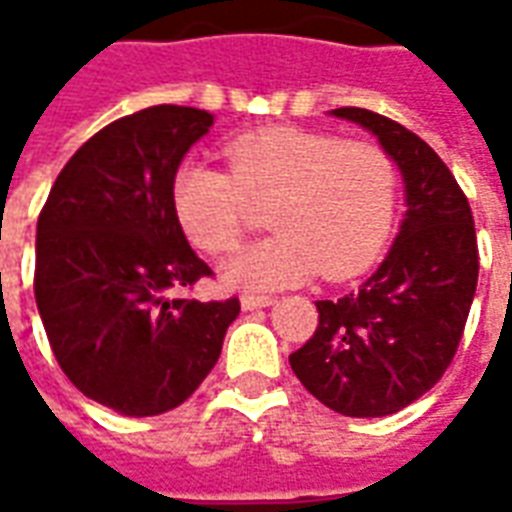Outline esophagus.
<instances>
[{"instance_id": "1", "label": "esophagus", "mask_w": 512, "mask_h": 512, "mask_svg": "<svg viewBox=\"0 0 512 512\" xmlns=\"http://www.w3.org/2000/svg\"><path fill=\"white\" fill-rule=\"evenodd\" d=\"M271 304H274L271 296H252V293H244V296H241V307H244L246 312L260 310V307H271Z\"/></svg>"}]
</instances>
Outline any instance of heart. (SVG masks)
I'll return each instance as SVG.
<instances>
[{"mask_svg":"<svg viewBox=\"0 0 512 512\" xmlns=\"http://www.w3.org/2000/svg\"><path fill=\"white\" fill-rule=\"evenodd\" d=\"M230 175L186 158L169 186L180 230L202 252H230L246 233V200H271L274 235L222 266L233 288L277 290L321 271L345 279L384 249L397 211L392 158L370 142L307 128H260L224 145Z\"/></svg>","mask_w":512,"mask_h":512,"instance_id":"heart-1","label":"heart"}]
</instances>
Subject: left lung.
Masks as SVG:
<instances>
[{"instance_id":"8db88e82","label":"left lung","mask_w":512,"mask_h":512,"mask_svg":"<svg viewBox=\"0 0 512 512\" xmlns=\"http://www.w3.org/2000/svg\"><path fill=\"white\" fill-rule=\"evenodd\" d=\"M329 115L376 136L400 169L406 213L359 290L315 301L318 329L290 367L337 414L386 417L425 395L458 351L480 268L472 208L436 150L408 128L356 106Z\"/></svg>"}]
</instances>
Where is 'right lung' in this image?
<instances>
[{"instance_id": "obj_1", "label": "right lung", "mask_w": 512, "mask_h": 512, "mask_svg": "<svg viewBox=\"0 0 512 512\" xmlns=\"http://www.w3.org/2000/svg\"><path fill=\"white\" fill-rule=\"evenodd\" d=\"M213 126L194 106H150L90 136L38 219L35 301L71 384L123 417L180 406L222 354L238 299L178 296L211 277L180 230L169 186Z\"/></svg>"}]
</instances>
